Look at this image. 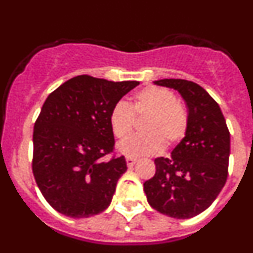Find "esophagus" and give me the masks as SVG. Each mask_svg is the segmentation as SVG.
Here are the masks:
<instances>
[{"mask_svg": "<svg viewBox=\"0 0 253 253\" xmlns=\"http://www.w3.org/2000/svg\"><path fill=\"white\" fill-rule=\"evenodd\" d=\"M135 163H137V160H134V158H131V157H126V166L133 167Z\"/></svg>", "mask_w": 253, "mask_h": 253, "instance_id": "1", "label": "esophagus"}]
</instances>
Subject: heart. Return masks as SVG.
I'll use <instances>...</instances> for the list:
<instances>
[{"label": "heart", "instance_id": "heart-1", "mask_svg": "<svg viewBox=\"0 0 253 253\" xmlns=\"http://www.w3.org/2000/svg\"><path fill=\"white\" fill-rule=\"evenodd\" d=\"M134 115L146 116L142 124L144 134L120 143L119 152L126 157H146L162 152L184 139L189 126L185 107L175 93L162 87H146L134 96L133 104L119 101L111 107L109 125L116 139H125L131 133Z\"/></svg>", "mask_w": 253, "mask_h": 253}]
</instances>
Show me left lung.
<instances>
[{
	"mask_svg": "<svg viewBox=\"0 0 253 253\" xmlns=\"http://www.w3.org/2000/svg\"><path fill=\"white\" fill-rule=\"evenodd\" d=\"M154 84L180 92L189 109V126L171 157L154 160L156 173L143 184L144 193L161 214L193 218L211 205L225 185L231 134L219 105L202 86L178 78Z\"/></svg>",
	"mask_w": 253,
	"mask_h": 253,
	"instance_id": "left-lung-1",
	"label": "left lung"
}]
</instances>
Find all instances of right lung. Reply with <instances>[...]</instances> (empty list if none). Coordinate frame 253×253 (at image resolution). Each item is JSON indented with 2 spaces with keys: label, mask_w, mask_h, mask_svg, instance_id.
<instances>
[{
  "label": "right lung",
  "mask_w": 253,
  "mask_h": 253,
  "mask_svg": "<svg viewBox=\"0 0 253 253\" xmlns=\"http://www.w3.org/2000/svg\"><path fill=\"white\" fill-rule=\"evenodd\" d=\"M138 84L82 75L60 84L44 102L33 134V173L60 214L88 218L110 205L126 161L124 156L106 160L115 144L109 114Z\"/></svg>",
  "instance_id": "obj_1"
}]
</instances>
